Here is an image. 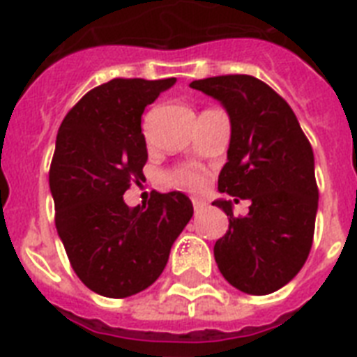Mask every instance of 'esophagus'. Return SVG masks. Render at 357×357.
I'll return each instance as SVG.
<instances>
[{
  "label": "esophagus",
  "instance_id": "obj_1",
  "mask_svg": "<svg viewBox=\"0 0 357 357\" xmlns=\"http://www.w3.org/2000/svg\"><path fill=\"white\" fill-rule=\"evenodd\" d=\"M192 206H195V211L196 213H200V211H204V207H206V202L195 200V202H192Z\"/></svg>",
  "mask_w": 357,
  "mask_h": 357
}]
</instances>
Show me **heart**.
I'll return each instance as SVG.
<instances>
[{"label":"heart","mask_w":357,"mask_h":357,"mask_svg":"<svg viewBox=\"0 0 357 357\" xmlns=\"http://www.w3.org/2000/svg\"><path fill=\"white\" fill-rule=\"evenodd\" d=\"M168 181L174 185H179V187H185V189L198 190L204 185V176L198 170H192V168H185V170H179V172L172 174Z\"/></svg>","instance_id":"heart-1"}]
</instances>
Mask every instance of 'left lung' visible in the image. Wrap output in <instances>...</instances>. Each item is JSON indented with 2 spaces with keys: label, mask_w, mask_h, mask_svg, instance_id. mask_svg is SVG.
Listing matches in <instances>:
<instances>
[{
  "label": "left lung",
  "mask_w": 357,
  "mask_h": 357,
  "mask_svg": "<svg viewBox=\"0 0 357 357\" xmlns=\"http://www.w3.org/2000/svg\"><path fill=\"white\" fill-rule=\"evenodd\" d=\"M190 86L217 100L231 126L218 190L234 200L213 202L229 217L215 243L218 271L243 293L271 294L298 274L313 243L319 190L310 140L289 103L257 77L218 75ZM238 197L250 202L246 218L233 217Z\"/></svg>",
  "instance_id": "1"
}]
</instances>
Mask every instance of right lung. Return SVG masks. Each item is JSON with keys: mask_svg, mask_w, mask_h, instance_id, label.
I'll list each match as a JSON object with an SVG mask.
<instances>
[{"mask_svg": "<svg viewBox=\"0 0 357 357\" xmlns=\"http://www.w3.org/2000/svg\"><path fill=\"white\" fill-rule=\"evenodd\" d=\"M174 83L111 79L86 92L59 128L50 168L55 226L75 274L102 296L126 298L150 287L195 213L179 190L155 192L148 207L123 202L129 185L144 179L140 116Z\"/></svg>", "mask_w": 357, "mask_h": 357, "instance_id": "right-lung-1", "label": "right lung"}]
</instances>
